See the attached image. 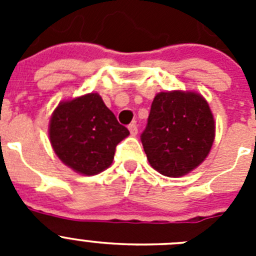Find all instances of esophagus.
I'll return each mask as SVG.
<instances>
[{"label":"esophagus","mask_w":256,"mask_h":256,"mask_svg":"<svg viewBox=\"0 0 256 256\" xmlns=\"http://www.w3.org/2000/svg\"><path fill=\"white\" fill-rule=\"evenodd\" d=\"M128 130H130V134H132V136H136L137 133H138V128H137V124H136V123L130 124V126H128Z\"/></svg>","instance_id":"esophagus-1"}]
</instances>
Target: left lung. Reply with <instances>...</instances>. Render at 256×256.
<instances>
[{"label":"left lung","instance_id":"1","mask_svg":"<svg viewBox=\"0 0 256 256\" xmlns=\"http://www.w3.org/2000/svg\"><path fill=\"white\" fill-rule=\"evenodd\" d=\"M216 137L214 116L198 92H160L141 134L148 162L165 177H182L209 155Z\"/></svg>","mask_w":256,"mask_h":256}]
</instances>
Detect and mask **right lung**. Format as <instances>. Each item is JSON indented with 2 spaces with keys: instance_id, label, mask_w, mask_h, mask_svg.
Listing matches in <instances>:
<instances>
[{
  "instance_id": "1",
  "label": "right lung",
  "mask_w": 256,
  "mask_h": 256,
  "mask_svg": "<svg viewBox=\"0 0 256 256\" xmlns=\"http://www.w3.org/2000/svg\"><path fill=\"white\" fill-rule=\"evenodd\" d=\"M51 146L58 159L83 176L112 165L115 148L130 130L118 123L98 94L61 101L50 119Z\"/></svg>"
}]
</instances>
